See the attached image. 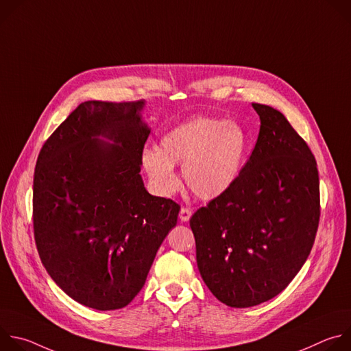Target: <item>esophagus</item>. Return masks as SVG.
Returning a JSON list of instances; mask_svg holds the SVG:
<instances>
[{
    "mask_svg": "<svg viewBox=\"0 0 351 351\" xmlns=\"http://www.w3.org/2000/svg\"><path fill=\"white\" fill-rule=\"evenodd\" d=\"M191 210L190 208H187V207H182L180 208V213H179V219L182 221V222H187L189 219H190V217H191Z\"/></svg>",
    "mask_w": 351,
    "mask_h": 351,
    "instance_id": "obj_1",
    "label": "esophagus"
}]
</instances>
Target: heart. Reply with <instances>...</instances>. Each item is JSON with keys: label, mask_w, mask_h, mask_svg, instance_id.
I'll use <instances>...</instances> for the list:
<instances>
[{"label": "heart", "mask_w": 351, "mask_h": 351, "mask_svg": "<svg viewBox=\"0 0 351 351\" xmlns=\"http://www.w3.org/2000/svg\"><path fill=\"white\" fill-rule=\"evenodd\" d=\"M247 147V134L239 125L195 117L165 133L157 149H144L141 162L160 193L168 195L178 189L173 167L183 165L187 187L198 198L215 199L237 182Z\"/></svg>", "instance_id": "b5f03b06"}]
</instances>
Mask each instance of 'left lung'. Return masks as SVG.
I'll return each instance as SVG.
<instances>
[{"mask_svg":"<svg viewBox=\"0 0 351 351\" xmlns=\"http://www.w3.org/2000/svg\"><path fill=\"white\" fill-rule=\"evenodd\" d=\"M261 126L233 187L190 218L197 267L223 304L278 295L310 256L319 223V178L307 143L278 110L253 104Z\"/></svg>","mask_w":351,"mask_h":351,"instance_id":"8db88e82","label":"left lung"}]
</instances>
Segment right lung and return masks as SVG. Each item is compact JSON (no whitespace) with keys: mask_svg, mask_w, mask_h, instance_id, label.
<instances>
[{"mask_svg":"<svg viewBox=\"0 0 351 351\" xmlns=\"http://www.w3.org/2000/svg\"><path fill=\"white\" fill-rule=\"evenodd\" d=\"M143 107V99L82 103L36 162L40 260L75 302L99 311L122 308L137 295L180 210L171 198L149 194L140 176L152 132Z\"/></svg>","mask_w":351,"mask_h":351,"instance_id":"right-lung-1","label":"right lung"}]
</instances>
